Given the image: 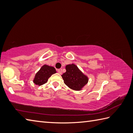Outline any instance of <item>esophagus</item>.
Returning <instances> with one entry per match:
<instances>
[{
  "mask_svg": "<svg viewBox=\"0 0 133 133\" xmlns=\"http://www.w3.org/2000/svg\"><path fill=\"white\" fill-rule=\"evenodd\" d=\"M57 72H58L59 74H61L62 73V69H58L57 70Z\"/></svg>",
  "mask_w": 133,
  "mask_h": 133,
  "instance_id": "obj_1",
  "label": "esophagus"
}]
</instances>
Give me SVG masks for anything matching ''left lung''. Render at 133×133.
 <instances>
[{
    "label": "left lung",
    "instance_id": "1",
    "mask_svg": "<svg viewBox=\"0 0 133 133\" xmlns=\"http://www.w3.org/2000/svg\"><path fill=\"white\" fill-rule=\"evenodd\" d=\"M66 71L62 75L64 83L70 88L80 91L88 83V78L74 64L66 66Z\"/></svg>",
    "mask_w": 133,
    "mask_h": 133
}]
</instances>
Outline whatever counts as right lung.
<instances>
[{
  "mask_svg": "<svg viewBox=\"0 0 133 133\" xmlns=\"http://www.w3.org/2000/svg\"><path fill=\"white\" fill-rule=\"evenodd\" d=\"M56 73V71L54 67L43 65L41 68L36 73L33 82L36 85H42L47 83L49 77L52 74Z\"/></svg>",
  "mask_w": 133,
  "mask_h": 133,
  "instance_id": "1",
  "label": "right lung"
}]
</instances>
